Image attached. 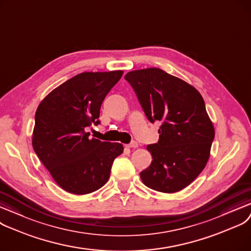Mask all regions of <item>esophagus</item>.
<instances>
[{
	"mask_svg": "<svg viewBox=\"0 0 251 251\" xmlns=\"http://www.w3.org/2000/svg\"><path fill=\"white\" fill-rule=\"evenodd\" d=\"M126 147L127 148H137L138 147V143L137 142H132V143H130V144L126 145Z\"/></svg>",
	"mask_w": 251,
	"mask_h": 251,
	"instance_id": "obj_1",
	"label": "esophagus"
}]
</instances>
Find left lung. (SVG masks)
Instances as JSON below:
<instances>
[{
    "mask_svg": "<svg viewBox=\"0 0 251 251\" xmlns=\"http://www.w3.org/2000/svg\"><path fill=\"white\" fill-rule=\"evenodd\" d=\"M125 78L135 90L149 121H158L159 140L147 146L149 168L142 182L162 193H176L192 183L210 156L214 127L200 93L160 68L129 71Z\"/></svg>",
    "mask_w": 251,
    "mask_h": 251,
    "instance_id": "1",
    "label": "left lung"
}]
</instances>
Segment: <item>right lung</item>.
<instances>
[{
    "label": "right lung",
    "mask_w": 251,
    "mask_h": 251,
    "mask_svg": "<svg viewBox=\"0 0 251 251\" xmlns=\"http://www.w3.org/2000/svg\"><path fill=\"white\" fill-rule=\"evenodd\" d=\"M123 70L81 73L50 92L34 118L32 147L54 181L66 192L83 195L108 181L121 143L90 139L86 127L98 125L100 107Z\"/></svg>",
    "instance_id": "right-lung-1"
}]
</instances>
